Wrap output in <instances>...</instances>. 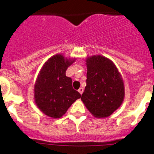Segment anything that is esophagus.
<instances>
[{"label":"esophagus","instance_id":"34e87169","mask_svg":"<svg viewBox=\"0 0 154 154\" xmlns=\"http://www.w3.org/2000/svg\"><path fill=\"white\" fill-rule=\"evenodd\" d=\"M78 91L80 92V94H83V88H80L78 89Z\"/></svg>","mask_w":154,"mask_h":154}]
</instances>
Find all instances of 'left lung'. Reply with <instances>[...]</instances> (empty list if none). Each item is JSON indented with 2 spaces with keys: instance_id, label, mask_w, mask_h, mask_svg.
I'll list each match as a JSON object with an SVG mask.
<instances>
[{
  "instance_id": "1",
  "label": "left lung",
  "mask_w": 154,
  "mask_h": 154,
  "mask_svg": "<svg viewBox=\"0 0 154 154\" xmlns=\"http://www.w3.org/2000/svg\"><path fill=\"white\" fill-rule=\"evenodd\" d=\"M86 86L82 101L93 116L103 119L111 116L125 99V83L112 60L101 55L87 57Z\"/></svg>"
}]
</instances>
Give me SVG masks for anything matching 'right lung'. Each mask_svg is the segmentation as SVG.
Instances as JSON below:
<instances>
[{"label":"right lung","instance_id":"obj_1","mask_svg":"<svg viewBox=\"0 0 154 154\" xmlns=\"http://www.w3.org/2000/svg\"><path fill=\"white\" fill-rule=\"evenodd\" d=\"M75 58L62 54L52 56L45 63L34 85V101L48 117L60 119L81 95L72 87V80L66 77L67 68Z\"/></svg>","mask_w":154,"mask_h":154}]
</instances>
